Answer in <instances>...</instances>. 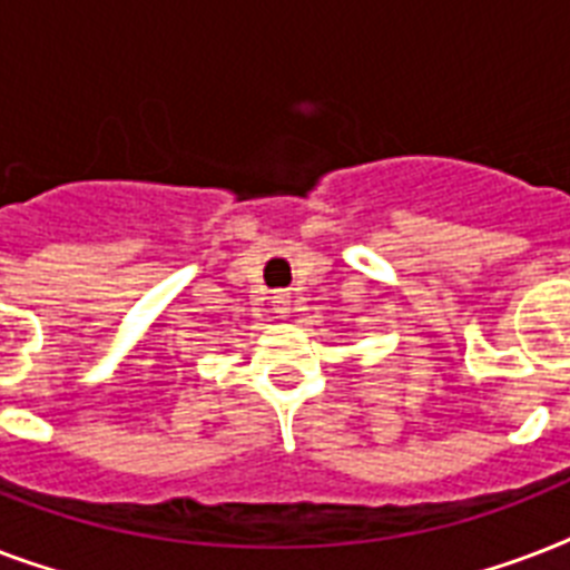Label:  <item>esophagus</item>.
<instances>
[{
  "label": "esophagus",
  "instance_id": "obj_1",
  "mask_svg": "<svg viewBox=\"0 0 570 570\" xmlns=\"http://www.w3.org/2000/svg\"><path fill=\"white\" fill-rule=\"evenodd\" d=\"M272 304H275V313L284 320V316H289V311H293V295L284 293V289H277L275 295H272Z\"/></svg>",
  "mask_w": 570,
  "mask_h": 570
}]
</instances>
